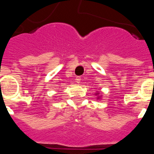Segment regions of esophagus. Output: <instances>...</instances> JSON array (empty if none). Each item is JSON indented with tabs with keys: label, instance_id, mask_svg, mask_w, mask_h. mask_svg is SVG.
<instances>
[{
	"label": "esophagus",
	"instance_id": "1",
	"mask_svg": "<svg viewBox=\"0 0 154 154\" xmlns=\"http://www.w3.org/2000/svg\"><path fill=\"white\" fill-rule=\"evenodd\" d=\"M81 77H76V82H77V84H79V83L81 82Z\"/></svg>",
	"mask_w": 154,
	"mask_h": 154
}]
</instances>
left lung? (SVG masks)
<instances>
[{
    "label": "left lung",
    "instance_id": "8db88e82",
    "mask_svg": "<svg viewBox=\"0 0 154 154\" xmlns=\"http://www.w3.org/2000/svg\"><path fill=\"white\" fill-rule=\"evenodd\" d=\"M99 94V93H97L96 94ZM99 98H100V97H97V99H99Z\"/></svg>",
    "mask_w": 154,
    "mask_h": 154
}]
</instances>
